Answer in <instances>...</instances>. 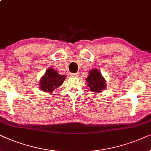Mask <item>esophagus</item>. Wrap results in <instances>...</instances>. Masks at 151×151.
<instances>
[{
    "instance_id": "34e87169",
    "label": "esophagus",
    "mask_w": 151,
    "mask_h": 151,
    "mask_svg": "<svg viewBox=\"0 0 151 151\" xmlns=\"http://www.w3.org/2000/svg\"><path fill=\"white\" fill-rule=\"evenodd\" d=\"M70 75L72 76V77H77L78 76V73H72Z\"/></svg>"
}]
</instances>
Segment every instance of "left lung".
I'll list each match as a JSON object with an SVG mask.
<instances>
[{
    "label": "left lung",
    "instance_id": "8db88e82",
    "mask_svg": "<svg viewBox=\"0 0 151 151\" xmlns=\"http://www.w3.org/2000/svg\"><path fill=\"white\" fill-rule=\"evenodd\" d=\"M86 81L90 89L96 93L101 92L106 87V80L102 77L99 70L93 69L90 70L89 75L86 78Z\"/></svg>",
    "mask_w": 151,
    "mask_h": 151
}]
</instances>
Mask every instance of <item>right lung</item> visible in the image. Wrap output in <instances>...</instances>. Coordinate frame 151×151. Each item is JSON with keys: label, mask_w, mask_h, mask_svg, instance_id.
<instances>
[{"label": "right lung", "mask_w": 151, "mask_h": 151, "mask_svg": "<svg viewBox=\"0 0 151 151\" xmlns=\"http://www.w3.org/2000/svg\"><path fill=\"white\" fill-rule=\"evenodd\" d=\"M65 78V75H61L57 71L50 68L40 80V88L44 92H52L63 84Z\"/></svg>", "instance_id": "obj_1"}]
</instances>
